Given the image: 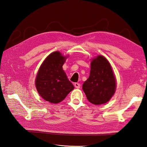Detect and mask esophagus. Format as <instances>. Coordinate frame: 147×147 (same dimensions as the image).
Listing matches in <instances>:
<instances>
[{
	"mask_svg": "<svg viewBox=\"0 0 147 147\" xmlns=\"http://www.w3.org/2000/svg\"><path fill=\"white\" fill-rule=\"evenodd\" d=\"M74 86L76 88H77V89H79V88L80 87V84L79 83H75Z\"/></svg>",
	"mask_w": 147,
	"mask_h": 147,
	"instance_id": "obj_1",
	"label": "esophagus"
}]
</instances>
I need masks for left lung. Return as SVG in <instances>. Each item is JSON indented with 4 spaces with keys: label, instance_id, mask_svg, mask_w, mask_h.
Instances as JSON below:
<instances>
[{
    "label": "left lung",
    "instance_id": "1",
    "mask_svg": "<svg viewBox=\"0 0 147 147\" xmlns=\"http://www.w3.org/2000/svg\"><path fill=\"white\" fill-rule=\"evenodd\" d=\"M82 89L88 100L95 105L106 103L116 90V80L112 68L102 56L91 62L90 76L83 84Z\"/></svg>",
    "mask_w": 147,
    "mask_h": 147
}]
</instances>
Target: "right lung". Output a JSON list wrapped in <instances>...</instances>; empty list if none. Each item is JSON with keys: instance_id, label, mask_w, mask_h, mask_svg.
Wrapping results in <instances>:
<instances>
[{"instance_id": "add662e5", "label": "right lung", "mask_w": 147, "mask_h": 147, "mask_svg": "<svg viewBox=\"0 0 147 147\" xmlns=\"http://www.w3.org/2000/svg\"><path fill=\"white\" fill-rule=\"evenodd\" d=\"M65 61V57L59 51H55L45 59L37 74L35 82L38 92L51 103H59L74 89L63 70Z\"/></svg>"}]
</instances>
